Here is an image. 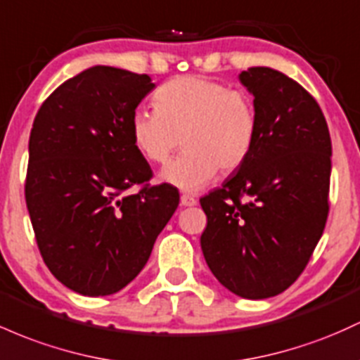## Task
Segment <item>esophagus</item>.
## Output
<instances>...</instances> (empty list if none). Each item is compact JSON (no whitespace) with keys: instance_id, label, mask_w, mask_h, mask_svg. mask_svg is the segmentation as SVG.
<instances>
[{"instance_id":"34e87169","label":"esophagus","mask_w":360,"mask_h":360,"mask_svg":"<svg viewBox=\"0 0 360 360\" xmlns=\"http://www.w3.org/2000/svg\"><path fill=\"white\" fill-rule=\"evenodd\" d=\"M196 203H198V201H196L195 196H191V195L181 196V205H183V207H195Z\"/></svg>"}]
</instances>
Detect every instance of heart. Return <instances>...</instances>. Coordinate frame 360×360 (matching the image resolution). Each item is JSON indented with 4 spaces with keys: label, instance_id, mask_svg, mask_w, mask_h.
I'll list each match as a JSON object with an SVG mask.
<instances>
[{
    "label": "heart",
    "instance_id": "1",
    "mask_svg": "<svg viewBox=\"0 0 360 360\" xmlns=\"http://www.w3.org/2000/svg\"><path fill=\"white\" fill-rule=\"evenodd\" d=\"M152 110L129 117L133 147L143 159L164 164L181 145L184 152L160 172L162 183L198 191L250 157L258 133L252 98L212 78L186 75L165 82L152 97Z\"/></svg>",
    "mask_w": 360,
    "mask_h": 360
}]
</instances>
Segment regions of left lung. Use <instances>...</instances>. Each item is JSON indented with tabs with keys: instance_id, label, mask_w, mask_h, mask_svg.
I'll use <instances>...</instances> for the list:
<instances>
[{
	"instance_id": "8db88e82",
	"label": "left lung",
	"mask_w": 360,
	"mask_h": 360,
	"mask_svg": "<svg viewBox=\"0 0 360 360\" xmlns=\"http://www.w3.org/2000/svg\"><path fill=\"white\" fill-rule=\"evenodd\" d=\"M239 82L255 97L258 133L234 176L200 200V243L225 289L266 299L297 280L321 239L331 140L318 102L282 71L255 66Z\"/></svg>"
}]
</instances>
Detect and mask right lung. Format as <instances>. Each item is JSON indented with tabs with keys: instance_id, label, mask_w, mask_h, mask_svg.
I'll list each match as a JSON object with an SVG mask.
<instances>
[{
	"instance_id": "1",
	"label": "right lung",
	"mask_w": 360,
	"mask_h": 360,
	"mask_svg": "<svg viewBox=\"0 0 360 360\" xmlns=\"http://www.w3.org/2000/svg\"><path fill=\"white\" fill-rule=\"evenodd\" d=\"M153 89L148 75L97 65L59 85L34 120L30 222L51 274L82 295L128 285L179 205L171 184H147L152 169L129 135V117ZM135 184L144 186L126 193Z\"/></svg>"
}]
</instances>
